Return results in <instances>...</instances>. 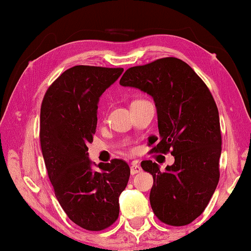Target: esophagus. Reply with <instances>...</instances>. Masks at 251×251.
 <instances>
[{"label":"esophagus","mask_w":251,"mask_h":251,"mask_svg":"<svg viewBox=\"0 0 251 251\" xmlns=\"http://www.w3.org/2000/svg\"><path fill=\"white\" fill-rule=\"evenodd\" d=\"M142 171V167L139 166V163L137 162V161H135V162L131 163V167H130V173H131V175H136L138 174Z\"/></svg>","instance_id":"34e87169"}]
</instances>
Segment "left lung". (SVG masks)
Returning a JSON list of instances; mask_svg holds the SVG:
<instances>
[{"label":"left lung","mask_w":251,"mask_h":251,"mask_svg":"<svg viewBox=\"0 0 251 251\" xmlns=\"http://www.w3.org/2000/svg\"><path fill=\"white\" fill-rule=\"evenodd\" d=\"M120 84L153 98L159 136L150 137V144L156 143L151 152L171 150L175 156L164 171L151 160L142 162L154 179V214L168 225L190 224L203 212L219 180L221 126L210 91L185 61L174 57L129 68Z\"/></svg>","instance_id":"1"}]
</instances>
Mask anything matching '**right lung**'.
Returning <instances> with one entry per match:
<instances>
[{"label": "right lung", "mask_w": 251, "mask_h": 251, "mask_svg": "<svg viewBox=\"0 0 251 251\" xmlns=\"http://www.w3.org/2000/svg\"><path fill=\"white\" fill-rule=\"evenodd\" d=\"M122 73L123 68H68L48 89L41 106L48 176L68 218L88 231H101L118 219L119 198L130 177L128 163L114 159L96 164L87 146L96 132L99 98Z\"/></svg>", "instance_id": "right-lung-1"}]
</instances>
